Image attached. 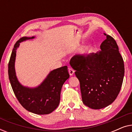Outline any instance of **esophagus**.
<instances>
[{
	"mask_svg": "<svg viewBox=\"0 0 132 132\" xmlns=\"http://www.w3.org/2000/svg\"><path fill=\"white\" fill-rule=\"evenodd\" d=\"M68 72H69V74L70 76H73L74 75V73H75V71H74V70L72 69L71 68H70L69 69H68Z\"/></svg>",
	"mask_w": 132,
	"mask_h": 132,
	"instance_id": "esophagus-1",
	"label": "esophagus"
}]
</instances>
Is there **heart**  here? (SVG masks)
Instances as JSON below:
<instances>
[{"mask_svg":"<svg viewBox=\"0 0 132 132\" xmlns=\"http://www.w3.org/2000/svg\"><path fill=\"white\" fill-rule=\"evenodd\" d=\"M90 49H91V46H87L83 48L82 50V54L84 55H87L88 53H89Z\"/></svg>","mask_w":132,"mask_h":132,"instance_id":"heart-1","label":"heart"}]
</instances>
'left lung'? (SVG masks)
<instances>
[{"instance_id": "obj_1", "label": "left lung", "mask_w": 132, "mask_h": 132, "mask_svg": "<svg viewBox=\"0 0 132 132\" xmlns=\"http://www.w3.org/2000/svg\"><path fill=\"white\" fill-rule=\"evenodd\" d=\"M100 50L87 56L75 55L70 64L80 82L82 102L93 109L107 107L114 102L121 88L124 76L123 59L118 45L111 36Z\"/></svg>"}]
</instances>
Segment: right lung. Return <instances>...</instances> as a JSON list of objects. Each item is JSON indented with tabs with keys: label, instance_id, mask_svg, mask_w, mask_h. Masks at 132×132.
<instances>
[{
	"label": "right lung",
	"instance_id": "right-lung-1",
	"mask_svg": "<svg viewBox=\"0 0 132 132\" xmlns=\"http://www.w3.org/2000/svg\"><path fill=\"white\" fill-rule=\"evenodd\" d=\"M34 38L22 37L14 45L8 64L9 79L17 100L24 109L35 114L46 115L52 112L58 106L62 85L70 75L67 67L64 66L50 71L37 87L24 86L19 82L15 70L17 50L20 43Z\"/></svg>",
	"mask_w": 132,
	"mask_h": 132
}]
</instances>
